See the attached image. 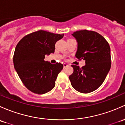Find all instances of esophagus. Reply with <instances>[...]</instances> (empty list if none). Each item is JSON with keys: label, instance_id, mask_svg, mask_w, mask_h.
I'll use <instances>...</instances> for the list:
<instances>
[{"label": "esophagus", "instance_id": "34e87169", "mask_svg": "<svg viewBox=\"0 0 125 125\" xmlns=\"http://www.w3.org/2000/svg\"><path fill=\"white\" fill-rule=\"evenodd\" d=\"M67 66H68V65H67L66 63H63V67H64V68H66Z\"/></svg>", "mask_w": 125, "mask_h": 125}]
</instances>
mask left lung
<instances>
[{"label": "left lung", "instance_id": "1", "mask_svg": "<svg viewBox=\"0 0 125 125\" xmlns=\"http://www.w3.org/2000/svg\"><path fill=\"white\" fill-rule=\"evenodd\" d=\"M73 35L78 42L75 57L84 60L86 65L82 68L72 65L73 73L69 78L77 91L88 94L101 86L110 71V47L106 39L94 31L83 30Z\"/></svg>", "mask_w": 125, "mask_h": 125}]
</instances>
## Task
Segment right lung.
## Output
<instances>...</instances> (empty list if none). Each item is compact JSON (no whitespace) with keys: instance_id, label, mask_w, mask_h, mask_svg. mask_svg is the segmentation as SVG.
I'll list each match as a JSON object with an SVG mask.
<instances>
[{"instance_id":"obj_1","label":"right lung","mask_w":125,"mask_h":125,"mask_svg":"<svg viewBox=\"0 0 125 125\" xmlns=\"http://www.w3.org/2000/svg\"><path fill=\"white\" fill-rule=\"evenodd\" d=\"M63 35L39 31L26 35L18 42L13 57L14 68L25 87L31 92L44 94L54 87L63 65L52 64L44 61V58L46 54L54 52L56 42Z\"/></svg>"}]
</instances>
